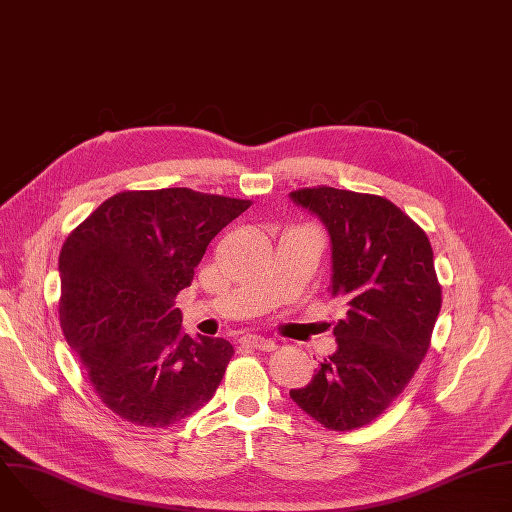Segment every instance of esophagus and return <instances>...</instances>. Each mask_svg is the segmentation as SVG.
I'll return each instance as SVG.
<instances>
[{
	"label": "esophagus",
	"mask_w": 512,
	"mask_h": 512,
	"mask_svg": "<svg viewBox=\"0 0 512 512\" xmlns=\"http://www.w3.org/2000/svg\"><path fill=\"white\" fill-rule=\"evenodd\" d=\"M241 344L243 346H249V348H255V350H263V352H271L277 348L275 340L273 338H265V336H255V334H247L241 338Z\"/></svg>",
	"instance_id": "obj_1"
}]
</instances>
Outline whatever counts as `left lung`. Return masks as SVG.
<instances>
[{
	"label": "left lung",
	"instance_id": "8db88e82",
	"mask_svg": "<svg viewBox=\"0 0 512 512\" xmlns=\"http://www.w3.org/2000/svg\"><path fill=\"white\" fill-rule=\"evenodd\" d=\"M291 200L318 214L332 243L334 298L348 304L334 326L338 348L289 397L334 431L375 421L407 387L442 308L425 231L375 194L302 188Z\"/></svg>",
	"mask_w": 512,
	"mask_h": 512
}]
</instances>
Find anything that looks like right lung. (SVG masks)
I'll use <instances>...</instances> for the list:
<instances>
[{"mask_svg":"<svg viewBox=\"0 0 512 512\" xmlns=\"http://www.w3.org/2000/svg\"><path fill=\"white\" fill-rule=\"evenodd\" d=\"M249 206L190 188L125 190L64 241L60 328L97 397L121 419L170 427L221 385L233 344L184 334L174 300L208 243Z\"/></svg>","mask_w":512,"mask_h":512,"instance_id":"1","label":"right lung"}]
</instances>
